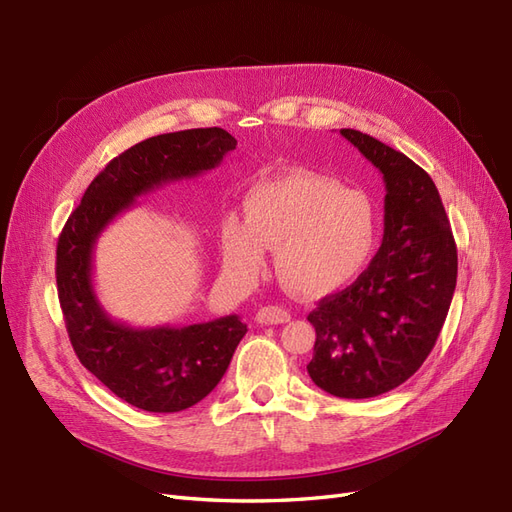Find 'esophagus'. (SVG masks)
Masks as SVG:
<instances>
[{"label": "esophagus", "mask_w": 512, "mask_h": 512, "mask_svg": "<svg viewBox=\"0 0 512 512\" xmlns=\"http://www.w3.org/2000/svg\"><path fill=\"white\" fill-rule=\"evenodd\" d=\"M288 320H290L288 309L277 307V305L260 307L258 314H256V322H260V324H284Z\"/></svg>", "instance_id": "34e87169"}]
</instances>
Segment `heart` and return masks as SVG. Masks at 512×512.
I'll list each match as a JSON object with an SVG mask.
<instances>
[{
  "label": "heart",
  "instance_id": "obj_1",
  "mask_svg": "<svg viewBox=\"0 0 512 512\" xmlns=\"http://www.w3.org/2000/svg\"><path fill=\"white\" fill-rule=\"evenodd\" d=\"M243 215L220 222L224 271L254 284L275 250V271L299 297L320 299L350 286L376 254L378 215L365 192L316 173L256 183Z\"/></svg>",
  "mask_w": 512,
  "mask_h": 512
}]
</instances>
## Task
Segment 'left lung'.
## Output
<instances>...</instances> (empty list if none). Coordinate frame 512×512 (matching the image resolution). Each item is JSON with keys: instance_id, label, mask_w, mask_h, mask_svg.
Masks as SVG:
<instances>
[{"instance_id": "1", "label": "left lung", "mask_w": 512, "mask_h": 512, "mask_svg": "<svg viewBox=\"0 0 512 512\" xmlns=\"http://www.w3.org/2000/svg\"><path fill=\"white\" fill-rule=\"evenodd\" d=\"M386 185L384 237L356 282L320 299L307 374L335 397L365 399L404 384L436 346L457 284V245L436 183L404 153L339 130Z\"/></svg>"}]
</instances>
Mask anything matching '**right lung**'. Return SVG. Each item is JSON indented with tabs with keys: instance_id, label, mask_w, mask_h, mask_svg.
I'll return each instance as SVG.
<instances>
[{
	"instance_id": "obj_1",
	"label": "right lung",
	"mask_w": 512,
	"mask_h": 512,
	"mask_svg": "<svg viewBox=\"0 0 512 512\" xmlns=\"http://www.w3.org/2000/svg\"><path fill=\"white\" fill-rule=\"evenodd\" d=\"M235 147V136L222 128L151 136L106 164L59 235L57 294L72 348L106 389L141 410L181 412L205 399L226 374L247 324L237 314L153 329L113 320L94 292L96 241L136 196L203 175Z\"/></svg>"
}]
</instances>
